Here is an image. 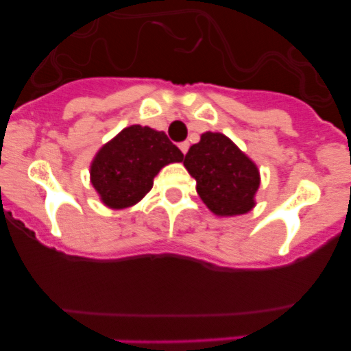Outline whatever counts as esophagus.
Instances as JSON below:
<instances>
[{
    "instance_id": "34e87169",
    "label": "esophagus",
    "mask_w": 351,
    "mask_h": 351,
    "mask_svg": "<svg viewBox=\"0 0 351 351\" xmlns=\"http://www.w3.org/2000/svg\"><path fill=\"white\" fill-rule=\"evenodd\" d=\"M178 147H180V151H182V153H183V154H186V151H189L190 144H189V143H186V141H185V143H180V144H178Z\"/></svg>"
}]
</instances>
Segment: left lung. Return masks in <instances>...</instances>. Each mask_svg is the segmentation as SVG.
<instances>
[{
  "instance_id": "left-lung-1",
  "label": "left lung",
  "mask_w": 351,
  "mask_h": 351,
  "mask_svg": "<svg viewBox=\"0 0 351 351\" xmlns=\"http://www.w3.org/2000/svg\"><path fill=\"white\" fill-rule=\"evenodd\" d=\"M183 165L197 180V192L217 215H241L254 205L260 173L228 137L219 132L202 134Z\"/></svg>"
}]
</instances>
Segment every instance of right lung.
Listing matches in <instances>:
<instances>
[{
	"label": "right lung",
	"mask_w": 351,
	"mask_h": 351,
	"mask_svg": "<svg viewBox=\"0 0 351 351\" xmlns=\"http://www.w3.org/2000/svg\"><path fill=\"white\" fill-rule=\"evenodd\" d=\"M183 161V153L165 132L130 125L98 151L91 162V183L105 205L125 208L151 189L162 166Z\"/></svg>",
	"instance_id": "obj_1"
}]
</instances>
